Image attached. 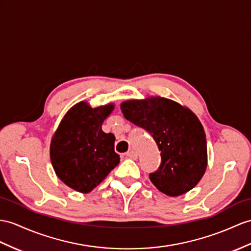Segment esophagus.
<instances>
[{
  "label": "esophagus",
  "mask_w": 251,
  "mask_h": 251,
  "mask_svg": "<svg viewBox=\"0 0 251 251\" xmlns=\"http://www.w3.org/2000/svg\"><path fill=\"white\" fill-rule=\"evenodd\" d=\"M126 156H127V157H130V158H132V160H137L138 154L136 153L135 151L130 150V151H127V152H126Z\"/></svg>",
  "instance_id": "1"
}]
</instances>
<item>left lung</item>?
I'll use <instances>...</instances> for the list:
<instances>
[{"mask_svg":"<svg viewBox=\"0 0 251 251\" xmlns=\"http://www.w3.org/2000/svg\"><path fill=\"white\" fill-rule=\"evenodd\" d=\"M125 118L148 131L161 151L162 162L150 174L153 185L170 197L196 186L206 170L204 129L192 109L160 96L130 99L120 104Z\"/></svg>","mask_w":251,"mask_h":251,"instance_id":"1","label":"left lung"}]
</instances>
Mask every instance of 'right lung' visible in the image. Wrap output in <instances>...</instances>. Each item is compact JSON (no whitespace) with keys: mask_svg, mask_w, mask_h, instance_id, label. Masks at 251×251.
<instances>
[{"mask_svg":"<svg viewBox=\"0 0 251 251\" xmlns=\"http://www.w3.org/2000/svg\"><path fill=\"white\" fill-rule=\"evenodd\" d=\"M114 108L113 102L91 107L87 101H79L68 109L53 134L50 158L54 172L78 193L93 191L120 162L114 150V134L102 131Z\"/></svg>","mask_w":251,"mask_h":251,"instance_id":"right-lung-1","label":"right lung"}]
</instances>
